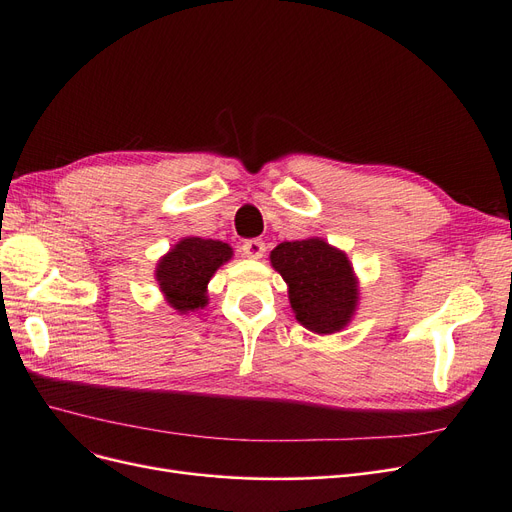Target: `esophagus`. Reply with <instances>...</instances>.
Instances as JSON below:
<instances>
[{"instance_id": "obj_1", "label": "esophagus", "mask_w": 512, "mask_h": 512, "mask_svg": "<svg viewBox=\"0 0 512 512\" xmlns=\"http://www.w3.org/2000/svg\"><path fill=\"white\" fill-rule=\"evenodd\" d=\"M265 243H262L260 239H250V241H245L243 245H241V252H243V256H247V258H252V260H258V258H262L265 256Z\"/></svg>"}]
</instances>
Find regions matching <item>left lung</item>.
<instances>
[{
	"label": "left lung",
	"instance_id": "obj_1",
	"mask_svg": "<svg viewBox=\"0 0 512 512\" xmlns=\"http://www.w3.org/2000/svg\"><path fill=\"white\" fill-rule=\"evenodd\" d=\"M269 260L288 286L294 318L307 331L333 335L352 322L361 290L344 250L320 237H307L280 243Z\"/></svg>",
	"mask_w": 512,
	"mask_h": 512
}]
</instances>
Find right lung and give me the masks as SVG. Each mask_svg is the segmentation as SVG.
Masks as SVG:
<instances>
[{
	"label": "right lung",
	"instance_id": "obj_1",
	"mask_svg": "<svg viewBox=\"0 0 512 512\" xmlns=\"http://www.w3.org/2000/svg\"><path fill=\"white\" fill-rule=\"evenodd\" d=\"M232 258V247L218 239L183 237L158 260L156 282L166 303L190 316L209 303L207 286L213 273Z\"/></svg>",
	"mask_w": 512,
	"mask_h": 512
}]
</instances>
